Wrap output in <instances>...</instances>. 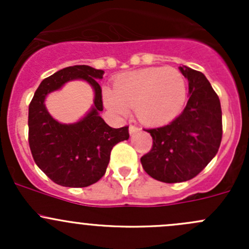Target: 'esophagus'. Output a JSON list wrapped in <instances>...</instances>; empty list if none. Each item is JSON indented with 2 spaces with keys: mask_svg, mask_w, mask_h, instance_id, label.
<instances>
[{
  "mask_svg": "<svg viewBox=\"0 0 249 249\" xmlns=\"http://www.w3.org/2000/svg\"><path fill=\"white\" fill-rule=\"evenodd\" d=\"M139 131H140V127L137 126V125H134V124L130 125V127H129L130 135H134V134H136V132H139Z\"/></svg>",
  "mask_w": 249,
  "mask_h": 249,
  "instance_id": "34e87169",
  "label": "esophagus"
}]
</instances>
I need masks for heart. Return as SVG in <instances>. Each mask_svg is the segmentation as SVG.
I'll return each instance as SVG.
<instances>
[{"mask_svg":"<svg viewBox=\"0 0 249 249\" xmlns=\"http://www.w3.org/2000/svg\"><path fill=\"white\" fill-rule=\"evenodd\" d=\"M187 99V82L173 67H150L130 72L117 80L114 91L105 90L107 108L126 115L135 107L137 118L145 124H162L179 114Z\"/></svg>","mask_w":249,"mask_h":249,"instance_id":"1","label":"heart"}]
</instances>
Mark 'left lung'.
<instances>
[{
    "mask_svg": "<svg viewBox=\"0 0 249 249\" xmlns=\"http://www.w3.org/2000/svg\"><path fill=\"white\" fill-rule=\"evenodd\" d=\"M179 70L189 82L187 106L167 125L145 130L153 145L141 158L143 170L164 183L185 182L199 175L222 142L219 97L201 72L187 66Z\"/></svg>",
    "mask_w": 249,
    "mask_h": 249,
    "instance_id": "8db88e82",
    "label": "left lung"
}]
</instances>
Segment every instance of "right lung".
<instances>
[{"mask_svg": "<svg viewBox=\"0 0 249 249\" xmlns=\"http://www.w3.org/2000/svg\"><path fill=\"white\" fill-rule=\"evenodd\" d=\"M104 71L87 65L62 69L43 79L29 106V144L37 166L62 187L83 188L96 183L106 172L110 150L129 139V126L113 129L100 117L104 110L102 90L97 79ZM84 79L95 90L94 107L74 124L56 122L44 106L49 92L69 80Z\"/></svg>", "mask_w": 249, "mask_h": 249, "instance_id": "add662e5", "label": "right lung"}]
</instances>
